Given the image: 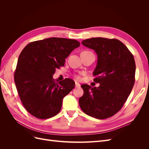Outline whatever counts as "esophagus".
I'll use <instances>...</instances> for the list:
<instances>
[{
  "mask_svg": "<svg viewBox=\"0 0 149 149\" xmlns=\"http://www.w3.org/2000/svg\"><path fill=\"white\" fill-rule=\"evenodd\" d=\"M80 86L81 85H80V84L79 83H77V82L75 83V86H76V88H79Z\"/></svg>",
  "mask_w": 149,
  "mask_h": 149,
  "instance_id": "esophagus-1",
  "label": "esophagus"
}]
</instances>
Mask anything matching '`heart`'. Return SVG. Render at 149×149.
<instances>
[{"label": "heart", "mask_w": 149, "mask_h": 149, "mask_svg": "<svg viewBox=\"0 0 149 149\" xmlns=\"http://www.w3.org/2000/svg\"><path fill=\"white\" fill-rule=\"evenodd\" d=\"M84 52H89V51H84ZM76 79H79L80 77H79V76H76Z\"/></svg>", "instance_id": "1"}]
</instances>
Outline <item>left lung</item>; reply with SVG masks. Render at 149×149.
Instances as JSON below:
<instances>
[{"mask_svg": "<svg viewBox=\"0 0 149 149\" xmlns=\"http://www.w3.org/2000/svg\"><path fill=\"white\" fill-rule=\"evenodd\" d=\"M84 46L94 49L97 62L93 75L99 87L81 86L84 94L79 100L82 111L93 118L104 119L120 110L135 83L136 63L132 54L117 39L97 37L83 40Z\"/></svg>", "mask_w": 149, "mask_h": 149, "instance_id": "8db88e82", "label": "left lung"}]
</instances>
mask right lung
Segmentation results:
<instances>
[{"mask_svg": "<svg viewBox=\"0 0 149 149\" xmlns=\"http://www.w3.org/2000/svg\"><path fill=\"white\" fill-rule=\"evenodd\" d=\"M79 45L76 40L52 37L31 42L20 53L15 83L22 104L35 118H50L60 111L63 99L75 84L70 78L55 80L53 75Z\"/></svg>", "mask_w": 149, "mask_h": 149, "instance_id": "obj_1", "label": "right lung"}]
</instances>
